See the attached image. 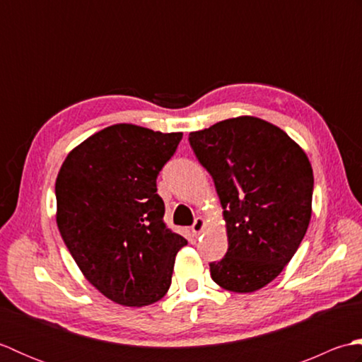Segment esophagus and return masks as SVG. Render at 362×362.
<instances>
[{"label":"esophagus","mask_w":362,"mask_h":362,"mask_svg":"<svg viewBox=\"0 0 362 362\" xmlns=\"http://www.w3.org/2000/svg\"><path fill=\"white\" fill-rule=\"evenodd\" d=\"M204 228H205V219H204V218H196L194 224L191 226V230H193L194 236H199V235H201V233L204 232Z\"/></svg>","instance_id":"esophagus-1"}]
</instances>
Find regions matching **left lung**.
Returning a JSON list of instances; mask_svg holds the SVG:
<instances>
[{
	"instance_id": "obj_1",
	"label": "left lung",
	"mask_w": 362,
	"mask_h": 362,
	"mask_svg": "<svg viewBox=\"0 0 362 362\" xmlns=\"http://www.w3.org/2000/svg\"><path fill=\"white\" fill-rule=\"evenodd\" d=\"M188 140L224 209L228 249L210 263L211 279L232 292L261 289L279 276L308 230L310 160L286 132L255 117L224 119Z\"/></svg>"
}]
</instances>
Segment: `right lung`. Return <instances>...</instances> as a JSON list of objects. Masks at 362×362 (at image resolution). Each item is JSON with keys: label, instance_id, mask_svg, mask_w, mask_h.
I'll return each instance as SVG.
<instances>
[{"label": "right lung", "instance_id": "1", "mask_svg": "<svg viewBox=\"0 0 362 362\" xmlns=\"http://www.w3.org/2000/svg\"><path fill=\"white\" fill-rule=\"evenodd\" d=\"M182 135L105 127L76 146L57 174L59 232L83 276L115 303L158 302L188 244L166 227L157 194V175Z\"/></svg>", "mask_w": 362, "mask_h": 362}]
</instances>
